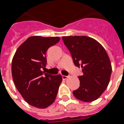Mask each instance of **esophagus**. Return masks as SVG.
Wrapping results in <instances>:
<instances>
[{"label": "esophagus", "mask_w": 124, "mask_h": 124, "mask_svg": "<svg viewBox=\"0 0 124 124\" xmlns=\"http://www.w3.org/2000/svg\"><path fill=\"white\" fill-rule=\"evenodd\" d=\"M62 78H63V79H66L68 78V76H62Z\"/></svg>", "instance_id": "esophagus-1"}]
</instances>
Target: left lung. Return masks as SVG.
Segmentation results:
<instances>
[{
  "instance_id": "left-lung-1",
  "label": "left lung",
  "mask_w": 124,
  "mask_h": 124,
  "mask_svg": "<svg viewBox=\"0 0 124 124\" xmlns=\"http://www.w3.org/2000/svg\"><path fill=\"white\" fill-rule=\"evenodd\" d=\"M76 66L81 68L79 87L73 92L76 98L84 102L98 99L107 88L112 66L107 52L93 38L86 36L62 37Z\"/></svg>"
}]
</instances>
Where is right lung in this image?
Listing matches in <instances>:
<instances>
[{
    "instance_id": "1",
    "label": "right lung",
    "mask_w": 124,
    "mask_h": 124,
    "mask_svg": "<svg viewBox=\"0 0 124 124\" xmlns=\"http://www.w3.org/2000/svg\"><path fill=\"white\" fill-rule=\"evenodd\" d=\"M60 38L34 36L27 38L18 47L12 62V73L17 90L30 105L46 108L54 102L62 82L60 74L45 73L46 53Z\"/></svg>"
}]
</instances>
